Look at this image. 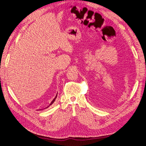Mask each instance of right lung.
I'll use <instances>...</instances> for the list:
<instances>
[{"instance_id":"1","label":"right lung","mask_w":146,"mask_h":146,"mask_svg":"<svg viewBox=\"0 0 146 146\" xmlns=\"http://www.w3.org/2000/svg\"><path fill=\"white\" fill-rule=\"evenodd\" d=\"M57 95H56V96H55V98H54V100H52V102L51 103H50V105H49L48 106V107H46V108H48V107H50V105H52V104H53V103H54V102H55V99H56V98H57Z\"/></svg>"}]
</instances>
